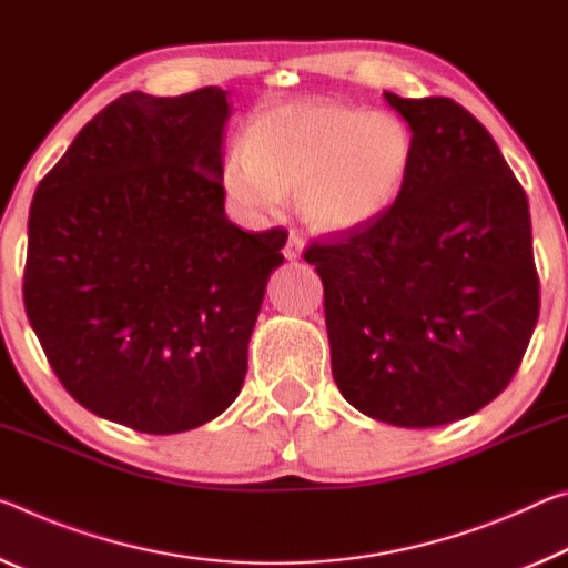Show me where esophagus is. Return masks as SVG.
Returning <instances> with one entry per match:
<instances>
[{"label": "esophagus", "mask_w": 568, "mask_h": 568, "mask_svg": "<svg viewBox=\"0 0 568 568\" xmlns=\"http://www.w3.org/2000/svg\"><path fill=\"white\" fill-rule=\"evenodd\" d=\"M285 257L287 260H298L301 252H303V235L298 230H291L287 232V245H285Z\"/></svg>", "instance_id": "esophagus-1"}]
</instances>
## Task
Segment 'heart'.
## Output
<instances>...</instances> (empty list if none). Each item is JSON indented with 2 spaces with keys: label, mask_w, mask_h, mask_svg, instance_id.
I'll return each instance as SVG.
<instances>
[{
  "label": "heart",
  "mask_w": 568,
  "mask_h": 568,
  "mask_svg": "<svg viewBox=\"0 0 568 568\" xmlns=\"http://www.w3.org/2000/svg\"><path fill=\"white\" fill-rule=\"evenodd\" d=\"M412 161V129L397 113L295 101L250 123L242 154L224 166V189L252 214L275 212L285 192H298L311 224L354 230L397 202Z\"/></svg>",
  "instance_id": "1"
}]
</instances>
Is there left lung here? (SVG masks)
<instances>
[{"mask_svg": "<svg viewBox=\"0 0 568 568\" xmlns=\"http://www.w3.org/2000/svg\"><path fill=\"white\" fill-rule=\"evenodd\" d=\"M386 103L409 123L412 171L389 210L303 252L323 281L331 372L366 417L437 427L490 404L534 336L530 212L488 129L453 98Z\"/></svg>", "mask_w": 568, "mask_h": 568, "instance_id": "obj_1", "label": "left lung"}]
</instances>
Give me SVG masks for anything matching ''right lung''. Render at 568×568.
I'll list each match as a JSON object with an SVG mask.
<instances>
[{
	"instance_id": "right-lung-1",
	"label": "right lung",
	"mask_w": 568,
	"mask_h": 568,
	"mask_svg": "<svg viewBox=\"0 0 568 568\" xmlns=\"http://www.w3.org/2000/svg\"><path fill=\"white\" fill-rule=\"evenodd\" d=\"M227 93H125L32 196L24 311L52 372L98 417L176 435L222 414L287 232L224 214Z\"/></svg>"
}]
</instances>
